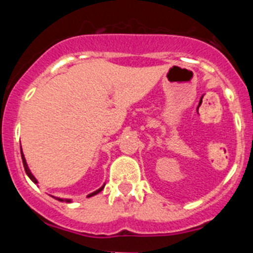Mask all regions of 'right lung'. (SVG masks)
<instances>
[{"mask_svg":"<svg viewBox=\"0 0 253 253\" xmlns=\"http://www.w3.org/2000/svg\"><path fill=\"white\" fill-rule=\"evenodd\" d=\"M20 151H21V160H22V165H24V169H25L26 175L29 176V178H30V180L33 181V182H34V184H38V180H37V178H35V176L33 175V173H31L30 169H29V167H28V163H26L25 156H24V153H22V149H21V147H20ZM104 186H105V184L102 185V186L100 187L99 190H96V191H93V193L88 194V196H87V198H91V196L96 195V194H99L100 191H101V190L104 189ZM55 199H57V200H59V202H66V203H71V202H72V200H71V199H62V198H55Z\"/></svg>","mask_w":253,"mask_h":253,"instance_id":"right-lung-1","label":"right lung"}]
</instances>
